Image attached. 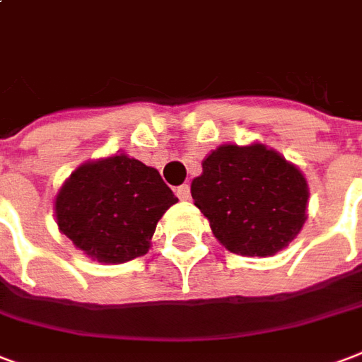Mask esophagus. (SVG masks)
<instances>
[{"instance_id":"esophagus-1","label":"esophagus","mask_w":362,"mask_h":362,"mask_svg":"<svg viewBox=\"0 0 362 362\" xmlns=\"http://www.w3.org/2000/svg\"><path fill=\"white\" fill-rule=\"evenodd\" d=\"M175 194H177V198H181V200H189V198H191V187H189V185H181V187L175 189Z\"/></svg>"}]
</instances>
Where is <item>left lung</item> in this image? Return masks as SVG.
<instances>
[{
  "label": "left lung",
  "instance_id": "8db88e82",
  "mask_svg": "<svg viewBox=\"0 0 362 362\" xmlns=\"http://www.w3.org/2000/svg\"><path fill=\"white\" fill-rule=\"evenodd\" d=\"M191 194L221 246L252 257L286 248L303 229L309 206L300 168L263 143L217 146L202 160Z\"/></svg>",
  "mask_w": 362,
  "mask_h": 362
}]
</instances>
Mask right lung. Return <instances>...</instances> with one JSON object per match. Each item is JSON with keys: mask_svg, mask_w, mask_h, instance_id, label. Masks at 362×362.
I'll use <instances>...</instances> for the list:
<instances>
[{"mask_svg": "<svg viewBox=\"0 0 362 362\" xmlns=\"http://www.w3.org/2000/svg\"><path fill=\"white\" fill-rule=\"evenodd\" d=\"M177 202L158 170L127 154L78 165L55 197L59 230L99 263H126L151 248L160 217Z\"/></svg>", "mask_w": 362, "mask_h": 362, "instance_id": "add662e5", "label": "right lung"}]
</instances>
